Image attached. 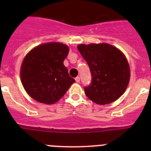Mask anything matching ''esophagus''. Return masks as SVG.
Returning <instances> with one entry per match:
<instances>
[{"label": "esophagus", "instance_id": "34e87169", "mask_svg": "<svg viewBox=\"0 0 151 151\" xmlns=\"http://www.w3.org/2000/svg\"><path fill=\"white\" fill-rule=\"evenodd\" d=\"M76 82L77 83H79V82H80V78H79V77H76Z\"/></svg>", "mask_w": 151, "mask_h": 151}]
</instances>
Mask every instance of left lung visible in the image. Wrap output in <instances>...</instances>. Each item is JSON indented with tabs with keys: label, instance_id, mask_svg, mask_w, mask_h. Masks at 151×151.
Here are the masks:
<instances>
[{
	"label": "left lung",
	"instance_id": "1",
	"mask_svg": "<svg viewBox=\"0 0 151 151\" xmlns=\"http://www.w3.org/2000/svg\"><path fill=\"white\" fill-rule=\"evenodd\" d=\"M77 48L88 64L92 76L91 84L85 88L86 96L99 105L119 99L130 80V66L125 54L107 43L80 44Z\"/></svg>",
	"mask_w": 151,
	"mask_h": 151
}]
</instances>
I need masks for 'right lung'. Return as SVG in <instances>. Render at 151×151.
<instances>
[{"label": "right lung", "mask_w": 151, "mask_h": 151, "mask_svg": "<svg viewBox=\"0 0 151 151\" xmlns=\"http://www.w3.org/2000/svg\"><path fill=\"white\" fill-rule=\"evenodd\" d=\"M69 51L66 45L47 42L35 47L25 56L20 68L21 82L32 98L54 104L76 82L63 65Z\"/></svg>", "instance_id": "1"}]
</instances>
